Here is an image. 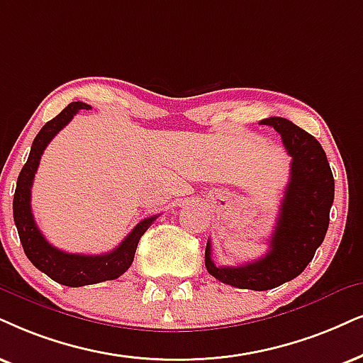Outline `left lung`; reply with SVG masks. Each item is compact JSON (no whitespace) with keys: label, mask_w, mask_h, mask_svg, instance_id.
Returning <instances> with one entry per match:
<instances>
[{"label":"left lung","mask_w":363,"mask_h":363,"mask_svg":"<svg viewBox=\"0 0 363 363\" xmlns=\"http://www.w3.org/2000/svg\"><path fill=\"white\" fill-rule=\"evenodd\" d=\"M259 125H272L291 155L290 182L284 189L269 251L263 258L241 266H216L211 258V241L204 255L206 268L216 279L255 291L277 288L308 266L327 235L335 196L327 154L313 135L281 117L264 118Z\"/></svg>","instance_id":"1"}]
</instances>
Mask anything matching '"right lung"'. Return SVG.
Listing matches in <instances>:
<instances>
[{"label": "right lung", "instance_id": "obj_1", "mask_svg": "<svg viewBox=\"0 0 363 363\" xmlns=\"http://www.w3.org/2000/svg\"><path fill=\"white\" fill-rule=\"evenodd\" d=\"M82 108L89 110L90 105L84 102H72L57 117L45 123L35 137L28 160L18 176L15 199H13V218L20 235V241L25 255L40 272H43L53 281L65 286H85V284L102 283L116 279L128 269L134 261V255L142 235L147 231L157 216L145 218L128 233V236L116 250L104 255H73L65 253L50 245L36 226L31 213V186L38 169L41 154L47 149L50 140L72 121L73 116Z\"/></svg>", "mask_w": 363, "mask_h": 363}]
</instances>
